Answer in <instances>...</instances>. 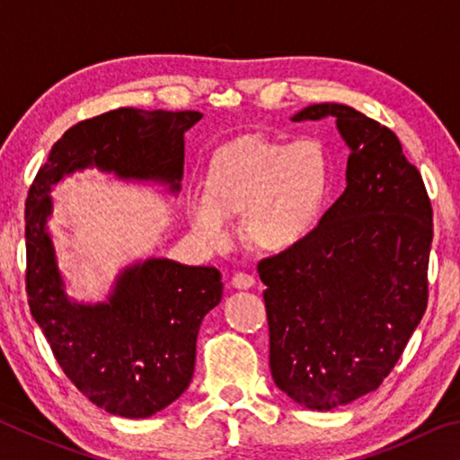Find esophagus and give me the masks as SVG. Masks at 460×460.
<instances>
[{"label": "esophagus", "instance_id": "obj_1", "mask_svg": "<svg viewBox=\"0 0 460 460\" xmlns=\"http://www.w3.org/2000/svg\"><path fill=\"white\" fill-rule=\"evenodd\" d=\"M255 284V278L252 274H245V271H235L231 278V286L237 288V290H247Z\"/></svg>", "mask_w": 460, "mask_h": 460}]
</instances>
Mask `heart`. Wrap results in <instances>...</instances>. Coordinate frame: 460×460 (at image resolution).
Wrapping results in <instances>:
<instances>
[{"mask_svg":"<svg viewBox=\"0 0 460 460\" xmlns=\"http://www.w3.org/2000/svg\"><path fill=\"white\" fill-rule=\"evenodd\" d=\"M332 162L318 139L278 142L260 136L223 146L190 202L192 231L208 245L225 241V219L239 217L241 239L261 253H288L313 235L329 205Z\"/></svg>","mask_w":460,"mask_h":460,"instance_id":"b5f03b06","label":"heart"}]
</instances>
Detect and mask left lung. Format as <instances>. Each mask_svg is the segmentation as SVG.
Here are the masks:
<instances>
[{"label": "left lung", "instance_id": "obj_1", "mask_svg": "<svg viewBox=\"0 0 460 460\" xmlns=\"http://www.w3.org/2000/svg\"><path fill=\"white\" fill-rule=\"evenodd\" d=\"M337 119L347 189L300 247L261 260L270 369L284 394L332 410L381 385L428 305L432 207L392 129L353 107L308 105L292 121Z\"/></svg>", "mask_w": 460, "mask_h": 460}]
</instances>
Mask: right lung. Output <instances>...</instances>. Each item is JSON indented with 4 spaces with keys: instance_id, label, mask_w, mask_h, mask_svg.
Segmentation results:
<instances>
[{
    "instance_id": "right-lung-1",
    "label": "right lung",
    "mask_w": 460,
    "mask_h": 460,
    "mask_svg": "<svg viewBox=\"0 0 460 460\" xmlns=\"http://www.w3.org/2000/svg\"><path fill=\"white\" fill-rule=\"evenodd\" d=\"M199 111L119 107L79 121L52 146L26 199V292L34 321L62 371L109 414L147 418L181 398L197 357L200 323L221 302L217 268L152 258L131 263L107 302L83 305L65 292L49 233L52 186L99 168L121 181L181 190L184 131Z\"/></svg>"
}]
</instances>
